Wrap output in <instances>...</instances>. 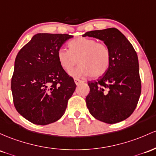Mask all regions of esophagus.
I'll list each match as a JSON object with an SVG mask.
<instances>
[{
    "label": "esophagus",
    "mask_w": 156,
    "mask_h": 156,
    "mask_svg": "<svg viewBox=\"0 0 156 156\" xmlns=\"http://www.w3.org/2000/svg\"><path fill=\"white\" fill-rule=\"evenodd\" d=\"M74 81H75V84L76 85H78V84H79L80 83H83V81H81V80H80V79H78V78H74Z\"/></svg>",
    "instance_id": "esophagus-1"
}]
</instances>
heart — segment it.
I'll return each mask as SVG.
<instances>
[{
  "mask_svg": "<svg viewBox=\"0 0 156 156\" xmlns=\"http://www.w3.org/2000/svg\"><path fill=\"white\" fill-rule=\"evenodd\" d=\"M69 50L61 48L57 57L59 64L66 71H69L77 64L80 65L70 72L75 78L88 76L97 78L108 70L111 61V53L108 46L104 43L89 37H79L70 41Z\"/></svg>",
  "mask_w": 156,
  "mask_h": 156,
  "instance_id": "b5f03b06",
  "label": "heart"
}]
</instances>
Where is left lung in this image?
Instances as JSON below:
<instances>
[{
	"instance_id": "8db88e82",
	"label": "left lung",
	"mask_w": 156,
	"mask_h": 156,
	"mask_svg": "<svg viewBox=\"0 0 156 156\" xmlns=\"http://www.w3.org/2000/svg\"><path fill=\"white\" fill-rule=\"evenodd\" d=\"M103 41L109 48L110 65L107 73L96 81H88L90 93L87 107L95 119L115 124L131 115L141 92L138 60L130 42L118 29L87 32L83 37Z\"/></svg>"
}]
</instances>
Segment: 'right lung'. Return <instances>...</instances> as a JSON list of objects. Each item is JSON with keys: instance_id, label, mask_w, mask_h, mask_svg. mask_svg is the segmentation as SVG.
I'll use <instances>...</instances> for the list:
<instances>
[{"instance_id": "obj_1", "label": "right lung", "mask_w": 156, "mask_h": 156, "mask_svg": "<svg viewBox=\"0 0 156 156\" xmlns=\"http://www.w3.org/2000/svg\"><path fill=\"white\" fill-rule=\"evenodd\" d=\"M73 35L38 33L18 52L11 81L14 106L38 125L55 122L74 92V80L61 67L57 53Z\"/></svg>"}]
</instances>
